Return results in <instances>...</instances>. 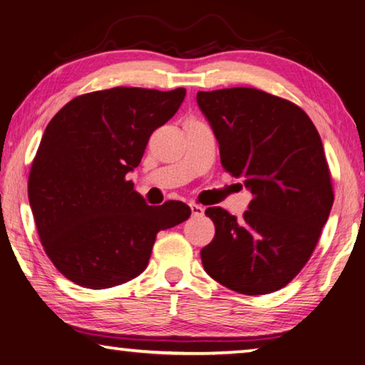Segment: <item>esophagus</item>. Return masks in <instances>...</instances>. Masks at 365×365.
I'll list each match as a JSON object with an SVG mask.
<instances>
[{
	"instance_id": "1",
	"label": "esophagus",
	"mask_w": 365,
	"mask_h": 365,
	"mask_svg": "<svg viewBox=\"0 0 365 365\" xmlns=\"http://www.w3.org/2000/svg\"><path fill=\"white\" fill-rule=\"evenodd\" d=\"M190 209H191V214H193L195 217H201V215L205 214V207L200 205H195V202H190Z\"/></svg>"
}]
</instances>
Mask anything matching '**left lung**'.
<instances>
[{
  "mask_svg": "<svg viewBox=\"0 0 365 365\" xmlns=\"http://www.w3.org/2000/svg\"><path fill=\"white\" fill-rule=\"evenodd\" d=\"M196 101L219 141L222 168L252 195L240 220L206 209L215 235L201 250L202 267L233 292H277L304 267L331 211L322 140L304 110L261 90L197 91Z\"/></svg>",
  "mask_w": 365,
  "mask_h": 365,
  "instance_id": "obj_1",
  "label": "left lung"
}]
</instances>
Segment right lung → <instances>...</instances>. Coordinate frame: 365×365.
Listing matches in <instances>:
<instances>
[{"mask_svg": "<svg viewBox=\"0 0 365 365\" xmlns=\"http://www.w3.org/2000/svg\"><path fill=\"white\" fill-rule=\"evenodd\" d=\"M187 90L115 86L73 98L49 120L29 177L40 242L66 279L110 288L146 269L156 235L187 220L180 201L148 206L127 174Z\"/></svg>", "mask_w": 365, "mask_h": 365, "instance_id": "add662e5", "label": "right lung"}]
</instances>
